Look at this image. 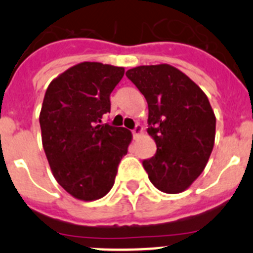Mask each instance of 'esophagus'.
<instances>
[{
    "label": "esophagus",
    "instance_id": "obj_1",
    "mask_svg": "<svg viewBox=\"0 0 253 253\" xmlns=\"http://www.w3.org/2000/svg\"><path fill=\"white\" fill-rule=\"evenodd\" d=\"M142 131H143L142 125L137 124V125H135V126H134V129H133V135H134V137H138V135H140V134H142Z\"/></svg>",
    "mask_w": 253,
    "mask_h": 253
}]
</instances>
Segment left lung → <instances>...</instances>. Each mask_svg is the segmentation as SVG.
I'll list each match as a JSON object with an SVG mask.
<instances>
[{"instance_id": "left-lung-1", "label": "left lung", "mask_w": 253, "mask_h": 253, "mask_svg": "<svg viewBox=\"0 0 253 253\" xmlns=\"http://www.w3.org/2000/svg\"><path fill=\"white\" fill-rule=\"evenodd\" d=\"M148 104L153 157L143 161L152 184L167 194L186 190L204 171L213 151L215 115L207 95L185 73L169 64L126 71Z\"/></svg>"}]
</instances>
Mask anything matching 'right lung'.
<instances>
[{
    "instance_id": "1",
    "label": "right lung",
    "mask_w": 253,
    "mask_h": 253,
    "mask_svg": "<svg viewBox=\"0 0 253 253\" xmlns=\"http://www.w3.org/2000/svg\"><path fill=\"white\" fill-rule=\"evenodd\" d=\"M123 76V67L84 62L46 88L39 116L44 152L58 184L80 200L106 195L128 152L130 131L101 124Z\"/></svg>"
}]
</instances>
